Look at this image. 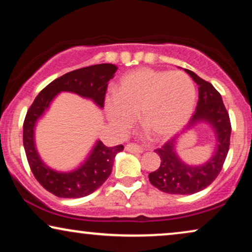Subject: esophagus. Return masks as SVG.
<instances>
[{"label":"esophagus","mask_w":252,"mask_h":252,"mask_svg":"<svg viewBox=\"0 0 252 252\" xmlns=\"http://www.w3.org/2000/svg\"><path fill=\"white\" fill-rule=\"evenodd\" d=\"M126 150L129 151V153L132 154H142L143 153V149H141L139 146H136V144H127L126 146Z\"/></svg>","instance_id":"obj_1"}]
</instances>
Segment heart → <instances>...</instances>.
<instances>
[{
	"mask_svg": "<svg viewBox=\"0 0 252 252\" xmlns=\"http://www.w3.org/2000/svg\"><path fill=\"white\" fill-rule=\"evenodd\" d=\"M196 89L186 73L142 67L120 79L118 92L105 98L111 125L125 132L140 113L142 125L155 139H167L190 119L195 108Z\"/></svg>",
	"mask_w": 252,
	"mask_h": 252,
	"instance_id": "heart-1",
	"label": "heart"
}]
</instances>
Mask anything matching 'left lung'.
I'll list each match as a JSON object with an SVG mask.
<instances>
[{
	"label": "left lung",
	"mask_w": 252,
	"mask_h": 252,
	"mask_svg": "<svg viewBox=\"0 0 252 252\" xmlns=\"http://www.w3.org/2000/svg\"><path fill=\"white\" fill-rule=\"evenodd\" d=\"M198 86V102L194 116L187 128L164 144L156 153L160 157V166L149 174L150 184L159 190L174 195H191L208 187L218 177L229 149L232 127L229 116L223 105L221 95L210 84L187 68ZM204 123L213 129L215 135V149L212 157L203 164H188L177 153V144L185 132Z\"/></svg>",
	"instance_id": "1"
}]
</instances>
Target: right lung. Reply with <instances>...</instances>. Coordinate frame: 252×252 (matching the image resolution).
I'll use <instances>...</instances> for the list:
<instances>
[{
	"label": "right lung",
	"instance_id": "add662e5",
	"mask_svg": "<svg viewBox=\"0 0 252 252\" xmlns=\"http://www.w3.org/2000/svg\"><path fill=\"white\" fill-rule=\"evenodd\" d=\"M118 67L104 63L82 67L57 78L50 82L34 99L26 113L23 126V143L27 160L34 177L44 189L57 197H84L101 187L112 171L117 154L122 153L123 144L106 147L96 140L85 160L73 170L57 171L48 166L37 153L35 127L46 115L51 102L61 93H72L80 97L91 99L96 106L103 109L108 82L115 77Z\"/></svg>",
	"mask_w": 252,
	"mask_h": 252
}]
</instances>
